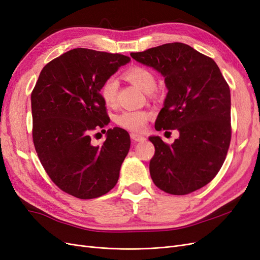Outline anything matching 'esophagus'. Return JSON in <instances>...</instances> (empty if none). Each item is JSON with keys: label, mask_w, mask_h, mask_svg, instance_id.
Here are the masks:
<instances>
[{"label": "esophagus", "mask_w": 260, "mask_h": 260, "mask_svg": "<svg viewBox=\"0 0 260 260\" xmlns=\"http://www.w3.org/2000/svg\"><path fill=\"white\" fill-rule=\"evenodd\" d=\"M130 138L132 141H135V142H142V141L145 140V138L141 135H138V133H131Z\"/></svg>", "instance_id": "1"}]
</instances>
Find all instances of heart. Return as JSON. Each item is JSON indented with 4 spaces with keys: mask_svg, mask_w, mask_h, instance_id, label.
Instances as JSON below:
<instances>
[{
    "mask_svg": "<svg viewBox=\"0 0 260 260\" xmlns=\"http://www.w3.org/2000/svg\"><path fill=\"white\" fill-rule=\"evenodd\" d=\"M123 76L129 82L137 85L151 96L155 98L157 95V91L155 90L156 77L152 70L143 66H133L129 68ZM118 89H119V84L114 78H108L102 84L101 96L107 106L114 107L117 104ZM149 116L151 113L146 111H125L116 117V123L123 129L139 131L144 128Z\"/></svg>",
    "mask_w": 260,
    "mask_h": 260,
    "instance_id": "1",
    "label": "heart"
}]
</instances>
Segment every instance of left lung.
<instances>
[{"instance_id": "8db88e82", "label": "left lung", "mask_w": 260, "mask_h": 260, "mask_svg": "<svg viewBox=\"0 0 260 260\" xmlns=\"http://www.w3.org/2000/svg\"><path fill=\"white\" fill-rule=\"evenodd\" d=\"M164 76L168 89L156 130H178L171 145L151 137L153 182L161 191L185 195L205 186L222 167L231 142L230 88L214 59L175 42L131 53Z\"/></svg>"}]
</instances>
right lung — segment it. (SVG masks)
<instances>
[{
	"label": "right lung",
	"mask_w": 260,
	"mask_h": 260,
	"mask_svg": "<svg viewBox=\"0 0 260 260\" xmlns=\"http://www.w3.org/2000/svg\"><path fill=\"white\" fill-rule=\"evenodd\" d=\"M130 57L74 49L41 70L31 93L32 140L46 174L61 191L77 199H96L116 185L130 148L129 133L107 130L101 146L92 133L109 123L101 86ZM98 133H95V136Z\"/></svg>",
	"instance_id": "right-lung-1"
}]
</instances>
